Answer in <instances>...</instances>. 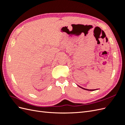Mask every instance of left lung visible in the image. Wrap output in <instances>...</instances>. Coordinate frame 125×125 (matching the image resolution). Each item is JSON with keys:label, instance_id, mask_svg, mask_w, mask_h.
Returning a JSON list of instances; mask_svg holds the SVG:
<instances>
[{"label": "left lung", "instance_id": "left-lung-1", "mask_svg": "<svg viewBox=\"0 0 125 125\" xmlns=\"http://www.w3.org/2000/svg\"><path fill=\"white\" fill-rule=\"evenodd\" d=\"M78 86H79L80 87V88H81V89H83V90H87V91H95V90H98V89H94V90H89V89H85V88H82V87H81V86H79V85H77Z\"/></svg>", "mask_w": 125, "mask_h": 125}]
</instances>
